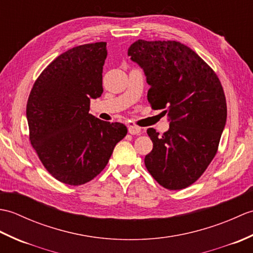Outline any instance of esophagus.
I'll return each instance as SVG.
<instances>
[{"instance_id":"obj_1","label":"esophagus","mask_w":253,"mask_h":253,"mask_svg":"<svg viewBox=\"0 0 253 253\" xmlns=\"http://www.w3.org/2000/svg\"><path fill=\"white\" fill-rule=\"evenodd\" d=\"M141 131V128L136 126L135 124H130V125H128V132L131 133V135H139Z\"/></svg>"}]
</instances>
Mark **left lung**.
<instances>
[{
	"mask_svg": "<svg viewBox=\"0 0 253 253\" xmlns=\"http://www.w3.org/2000/svg\"><path fill=\"white\" fill-rule=\"evenodd\" d=\"M128 56L143 69L152 109L164 110L169 122L162 136L153 128L147 130L153 149L144 164L161 186L184 189L216 154L227 117L222 84L212 68L180 42L138 40Z\"/></svg>",
	"mask_w": 253,
	"mask_h": 253,
	"instance_id": "obj_1",
	"label": "left lung"
}]
</instances>
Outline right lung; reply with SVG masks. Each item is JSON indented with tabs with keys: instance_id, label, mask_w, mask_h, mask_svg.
<instances>
[{
	"instance_id": "right-lung-1",
	"label": "right lung",
	"mask_w": 253,
	"mask_h": 253,
	"mask_svg": "<svg viewBox=\"0 0 253 253\" xmlns=\"http://www.w3.org/2000/svg\"><path fill=\"white\" fill-rule=\"evenodd\" d=\"M106 56V42L73 47L41 73L29 94L30 142L46 170L64 184L93 179L127 133L123 124L89 114L90 100L103 92Z\"/></svg>"
}]
</instances>
